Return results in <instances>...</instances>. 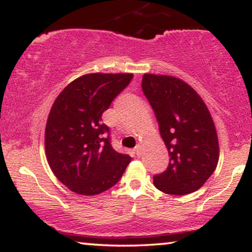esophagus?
<instances>
[{"mask_svg": "<svg viewBox=\"0 0 252 252\" xmlns=\"http://www.w3.org/2000/svg\"><path fill=\"white\" fill-rule=\"evenodd\" d=\"M135 154H136V156L137 157H140L141 156V153H142V149H141V146H136V148H135Z\"/></svg>", "mask_w": 252, "mask_h": 252, "instance_id": "esophagus-1", "label": "esophagus"}]
</instances>
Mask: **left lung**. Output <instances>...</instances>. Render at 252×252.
<instances>
[{
  "instance_id": "obj_1",
  "label": "left lung",
  "mask_w": 252,
  "mask_h": 252,
  "mask_svg": "<svg viewBox=\"0 0 252 252\" xmlns=\"http://www.w3.org/2000/svg\"><path fill=\"white\" fill-rule=\"evenodd\" d=\"M142 91L156 115L170 164L154 177L165 194L196 191L215 172L219 143L208 106L194 88L172 75L146 73Z\"/></svg>"
}]
</instances>
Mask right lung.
<instances>
[{
    "mask_svg": "<svg viewBox=\"0 0 252 252\" xmlns=\"http://www.w3.org/2000/svg\"><path fill=\"white\" fill-rule=\"evenodd\" d=\"M132 73H89L68 84L48 116L44 148L62 184L80 195L101 194L120 180L130 158L110 143L102 113L132 80Z\"/></svg>",
    "mask_w": 252,
    "mask_h": 252,
    "instance_id": "add662e5",
    "label": "right lung"
}]
</instances>
